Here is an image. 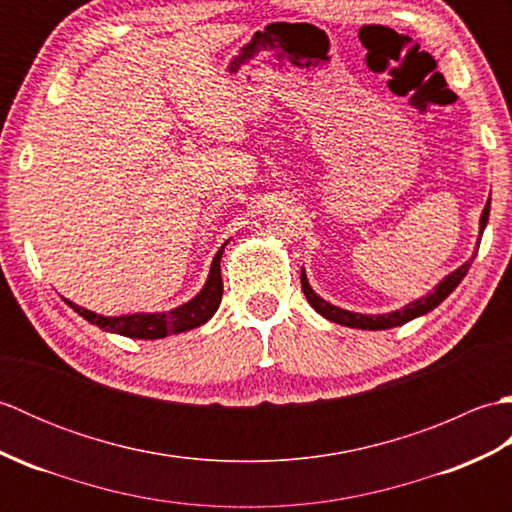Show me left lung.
Masks as SVG:
<instances>
[{
	"label": "left lung",
	"mask_w": 512,
	"mask_h": 512,
	"mask_svg": "<svg viewBox=\"0 0 512 512\" xmlns=\"http://www.w3.org/2000/svg\"><path fill=\"white\" fill-rule=\"evenodd\" d=\"M488 213H491V198H488L484 211H482V217H480V235L484 233V228H486ZM473 259H475V255L469 259V262H464L458 270H453L451 275L444 277L440 284L433 288V292H429V295H424L416 301L407 303L405 308L387 312V314H361V312H350V310L332 306V303L321 299L317 292L310 288L306 270H301V290H303V295H306L310 306L328 321H334L339 325H347V328H356V330H389V328H396V325H405L407 321L422 317V314H427L436 306H440V303L447 299L455 288L460 286V281L464 279V275L469 273Z\"/></svg>",
	"instance_id": "obj_1"
}]
</instances>
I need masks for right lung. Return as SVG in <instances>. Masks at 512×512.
<instances>
[{"mask_svg": "<svg viewBox=\"0 0 512 512\" xmlns=\"http://www.w3.org/2000/svg\"><path fill=\"white\" fill-rule=\"evenodd\" d=\"M224 246L217 250L213 257L211 273H209V279H206L204 288L191 301L182 303V306L173 308L169 312H151V314L138 312V314H123V317H103V314L85 310L68 299H65V303H68V306L85 321L99 325V328L105 332L129 336V339L154 341V339H165L169 334H180L193 328H200V325L209 321L215 314V310L220 308L222 292H224L220 259L224 253Z\"/></svg>", "mask_w": 512, "mask_h": 512, "instance_id": "right-lung-1", "label": "right lung"}]
</instances>
